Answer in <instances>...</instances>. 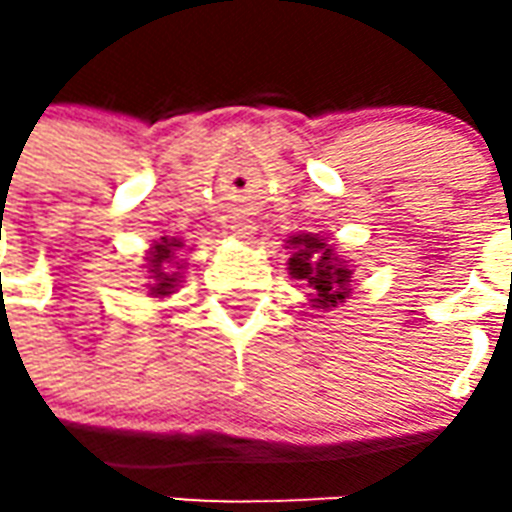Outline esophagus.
I'll use <instances>...</instances> for the list:
<instances>
[{
    "label": "esophagus",
    "mask_w": 512,
    "mask_h": 512,
    "mask_svg": "<svg viewBox=\"0 0 512 512\" xmlns=\"http://www.w3.org/2000/svg\"><path fill=\"white\" fill-rule=\"evenodd\" d=\"M233 230H235V235H241V238H246L252 227H249V224H233Z\"/></svg>",
    "instance_id": "obj_1"
}]
</instances>
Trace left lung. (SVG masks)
I'll return each mask as SVG.
<instances>
[{"instance_id": "8db88e82", "label": "left lung", "mask_w": 512, "mask_h": 512, "mask_svg": "<svg viewBox=\"0 0 512 512\" xmlns=\"http://www.w3.org/2000/svg\"><path fill=\"white\" fill-rule=\"evenodd\" d=\"M290 246L296 249L288 260V271L293 279H304L312 290L315 299L312 307L318 310H332L340 301L348 299V282H351V268L343 260H337L329 246L323 244V238L312 233L293 235Z\"/></svg>"}]
</instances>
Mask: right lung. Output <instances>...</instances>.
<instances>
[{
    "label": "right lung",
    "instance_id": "add662e5",
    "mask_svg": "<svg viewBox=\"0 0 512 512\" xmlns=\"http://www.w3.org/2000/svg\"><path fill=\"white\" fill-rule=\"evenodd\" d=\"M183 246L178 238H164L161 244L153 246L150 252V274H153V285H150V296H169L175 290V282H178V274H169L167 266L175 255V249Z\"/></svg>",
    "mask_w": 512,
    "mask_h": 512
}]
</instances>
